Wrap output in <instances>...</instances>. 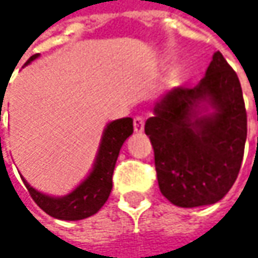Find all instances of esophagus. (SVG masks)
<instances>
[{
	"mask_svg": "<svg viewBox=\"0 0 258 258\" xmlns=\"http://www.w3.org/2000/svg\"><path fill=\"white\" fill-rule=\"evenodd\" d=\"M133 127H134L136 133H142L143 128H145V119L142 116H136L134 121H133Z\"/></svg>",
	"mask_w": 258,
	"mask_h": 258,
	"instance_id": "esophagus-1",
	"label": "esophagus"
}]
</instances>
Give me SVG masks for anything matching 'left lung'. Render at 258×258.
<instances>
[{"label": "left lung", "mask_w": 258, "mask_h": 258, "mask_svg": "<svg viewBox=\"0 0 258 258\" xmlns=\"http://www.w3.org/2000/svg\"><path fill=\"white\" fill-rule=\"evenodd\" d=\"M161 194L179 208L220 202L239 175L246 140L240 82L221 52L192 89L175 88L145 124Z\"/></svg>", "instance_id": "1"}]
</instances>
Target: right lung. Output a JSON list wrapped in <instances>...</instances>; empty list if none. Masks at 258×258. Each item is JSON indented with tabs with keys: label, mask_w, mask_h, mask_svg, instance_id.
Here are the masks:
<instances>
[{
	"label": "right lung",
	"mask_w": 258,
	"mask_h": 258,
	"mask_svg": "<svg viewBox=\"0 0 258 258\" xmlns=\"http://www.w3.org/2000/svg\"><path fill=\"white\" fill-rule=\"evenodd\" d=\"M40 55H32L25 66L31 64ZM1 112V109H0ZM133 134V119L121 118L112 121L106 125L101 136V142L95 155L94 166L89 175L79 183L78 186L61 197H53L32 188L25 178L24 183L28 188L32 200L50 217L64 221H78L97 214L103 205L107 202L112 191V176L119 151L124 142ZM1 146V139H0Z\"/></svg>",
	"instance_id": "obj_1"
}]
</instances>
